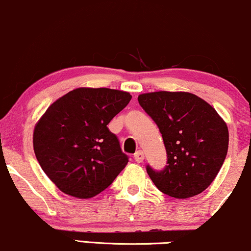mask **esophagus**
<instances>
[{
    "instance_id": "1",
    "label": "esophagus",
    "mask_w": 251,
    "mask_h": 251,
    "mask_svg": "<svg viewBox=\"0 0 251 251\" xmlns=\"http://www.w3.org/2000/svg\"><path fill=\"white\" fill-rule=\"evenodd\" d=\"M133 158H135V160L137 162H143V160H144V152L137 151L135 153V155H133Z\"/></svg>"
}]
</instances>
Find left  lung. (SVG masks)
<instances>
[{
	"label": "left lung",
	"mask_w": 251,
	"mask_h": 251,
	"mask_svg": "<svg viewBox=\"0 0 251 251\" xmlns=\"http://www.w3.org/2000/svg\"><path fill=\"white\" fill-rule=\"evenodd\" d=\"M143 109L157 123L167 166L148 174L168 196L185 200L203 193L219 173L228 150V128L210 103L189 92L143 93Z\"/></svg>",
	"instance_id": "1"
}]
</instances>
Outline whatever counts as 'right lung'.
Here are the masks:
<instances>
[{
	"instance_id": "1",
	"label": "right lung",
	"mask_w": 251,
	"mask_h": 251,
	"mask_svg": "<svg viewBox=\"0 0 251 251\" xmlns=\"http://www.w3.org/2000/svg\"><path fill=\"white\" fill-rule=\"evenodd\" d=\"M130 100L125 91L78 87L58 98L39 119L33 131L35 157L62 193L92 198L126 167L128 157L107 125Z\"/></svg>"
}]
</instances>
